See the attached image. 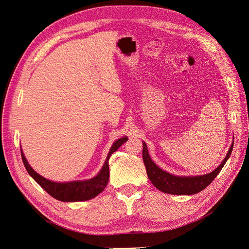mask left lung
I'll list each match as a JSON object with an SVG mask.
<instances>
[{
	"label": "left lung",
	"instance_id": "obj_1",
	"mask_svg": "<svg viewBox=\"0 0 249 249\" xmlns=\"http://www.w3.org/2000/svg\"><path fill=\"white\" fill-rule=\"evenodd\" d=\"M143 143V150H142V158L143 163L145 165V169L147 177L153 185L159 189L160 191L173 195H192L200 192L201 190L207 188L212 180L217 177L218 173L220 172L222 167L224 166L225 162L229 160V158L231 154L233 141L229 149V152L225 156L223 161L220 163L219 166L215 168L213 171H211L207 175L202 176H190V177H180L175 176L171 173L161 169L157 166V164L150 159L148 154V149L144 141Z\"/></svg>",
	"mask_w": 249,
	"mask_h": 249
}]
</instances>
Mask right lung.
Instances as JSON below:
<instances>
[{"mask_svg":"<svg viewBox=\"0 0 249 249\" xmlns=\"http://www.w3.org/2000/svg\"><path fill=\"white\" fill-rule=\"evenodd\" d=\"M126 140H127V137L124 136L117 139L114 143H113L108 153L106 161H105L102 169L95 177L89 179L71 180V182H64V183L53 182V180L48 179L38 175V173L30 166V164L28 163L21 148H20V153H21L22 162H24V165L29 175L31 176L35 179V182L39 186H41V188H43V189L46 190L51 196L60 201H69V202L85 201V200L94 198L96 195H99L101 192L104 191L105 188H106L109 180L110 157L113 153L116 152V150L122 146Z\"/></svg>","mask_w":249,"mask_h":249,"instance_id":"obj_1","label":"right lung"}]
</instances>
